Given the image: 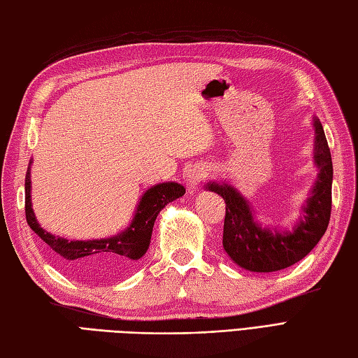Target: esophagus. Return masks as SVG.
I'll return each instance as SVG.
<instances>
[{
	"instance_id": "esophagus-1",
	"label": "esophagus",
	"mask_w": 358,
	"mask_h": 358,
	"mask_svg": "<svg viewBox=\"0 0 358 358\" xmlns=\"http://www.w3.org/2000/svg\"><path fill=\"white\" fill-rule=\"evenodd\" d=\"M206 178V170L205 167H200V165H193L184 171V180L189 194H193L197 189V185Z\"/></svg>"
}]
</instances>
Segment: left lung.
<instances>
[{
	"label": "left lung",
	"mask_w": 358,
	"mask_h": 358,
	"mask_svg": "<svg viewBox=\"0 0 358 358\" xmlns=\"http://www.w3.org/2000/svg\"><path fill=\"white\" fill-rule=\"evenodd\" d=\"M313 161L317 169V179L301 206V217L292 231L258 223L254 206L231 184L213 180L205 185L224 200L223 249L237 266L250 272H276L307 257L324 237L331 215L333 161L317 117H313Z\"/></svg>",
	"instance_id": "8db88e82"
}]
</instances>
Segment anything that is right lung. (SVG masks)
<instances>
[{
  "mask_svg": "<svg viewBox=\"0 0 358 358\" xmlns=\"http://www.w3.org/2000/svg\"><path fill=\"white\" fill-rule=\"evenodd\" d=\"M30 174L29 167L25 174V219L29 226L53 249L60 266L86 280H108L126 272L149 249L153 224L161 209L185 194V188L178 182L156 184L139 199L134 219L124 231L100 240H66L47 232L38 223L31 208Z\"/></svg>",
  "mask_w": 358,
  "mask_h": 358,
  "instance_id": "add662e5",
  "label": "right lung"
}]
</instances>
